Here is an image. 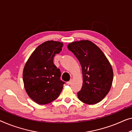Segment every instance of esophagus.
I'll use <instances>...</instances> for the list:
<instances>
[{"mask_svg": "<svg viewBox=\"0 0 132 132\" xmlns=\"http://www.w3.org/2000/svg\"><path fill=\"white\" fill-rule=\"evenodd\" d=\"M72 80H69V82H67V84H68V85H70V84H72Z\"/></svg>", "mask_w": 132, "mask_h": 132, "instance_id": "esophagus-1", "label": "esophagus"}]
</instances>
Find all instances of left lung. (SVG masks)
Masks as SVG:
<instances>
[{
	"label": "left lung",
	"instance_id": "1",
	"mask_svg": "<svg viewBox=\"0 0 132 132\" xmlns=\"http://www.w3.org/2000/svg\"><path fill=\"white\" fill-rule=\"evenodd\" d=\"M79 62L83 83L78 97L82 103L91 105L103 100L111 89L113 70L110 62L97 45L89 40H80L68 45Z\"/></svg>",
	"mask_w": 132,
	"mask_h": 132
}]
</instances>
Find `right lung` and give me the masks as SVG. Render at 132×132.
I'll list each match as a JSON object with an SVG mask.
<instances>
[{
	"label": "right lung",
	"instance_id": "1",
	"mask_svg": "<svg viewBox=\"0 0 132 132\" xmlns=\"http://www.w3.org/2000/svg\"><path fill=\"white\" fill-rule=\"evenodd\" d=\"M63 46V43L59 41H45L35 49L23 68L25 91L40 105L57 99L63 87L64 82L60 80V69L53 63V57L62 51Z\"/></svg>",
	"mask_w": 132,
	"mask_h": 132
}]
</instances>
